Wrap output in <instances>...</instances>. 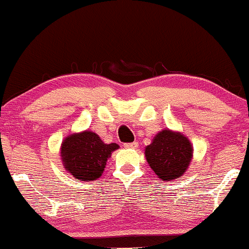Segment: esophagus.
Listing matches in <instances>:
<instances>
[{"mask_svg": "<svg viewBox=\"0 0 249 249\" xmlns=\"http://www.w3.org/2000/svg\"><path fill=\"white\" fill-rule=\"evenodd\" d=\"M138 146H139V143H138L137 142L124 143V147H125V148H133V150H134V148H137Z\"/></svg>", "mask_w": 249, "mask_h": 249, "instance_id": "34e87169", "label": "esophagus"}]
</instances>
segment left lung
<instances>
[{
	"label": "left lung",
	"mask_w": 249,
	"mask_h": 249,
	"mask_svg": "<svg viewBox=\"0 0 249 249\" xmlns=\"http://www.w3.org/2000/svg\"><path fill=\"white\" fill-rule=\"evenodd\" d=\"M150 168L163 181H173L184 175L193 160V146L180 132L163 129L145 147Z\"/></svg>",
	"instance_id": "8db88e82"
}]
</instances>
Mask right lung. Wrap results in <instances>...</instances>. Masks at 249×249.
<instances>
[{"label":"right lung","mask_w":249,"mask_h":249,"mask_svg":"<svg viewBox=\"0 0 249 249\" xmlns=\"http://www.w3.org/2000/svg\"><path fill=\"white\" fill-rule=\"evenodd\" d=\"M120 146L104 143L92 130L71 133L63 139L60 153L63 168L78 181H94L106 169L111 153Z\"/></svg>","instance_id":"1"}]
</instances>
